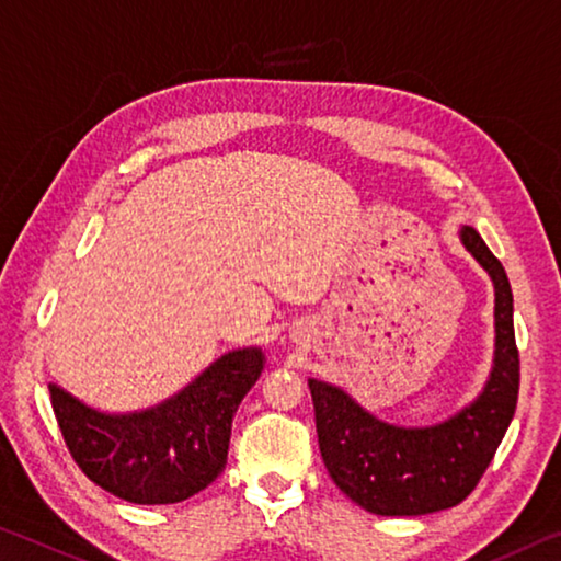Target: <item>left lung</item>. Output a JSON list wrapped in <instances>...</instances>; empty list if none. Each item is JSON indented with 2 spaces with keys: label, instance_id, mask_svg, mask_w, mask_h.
Segmentation results:
<instances>
[{
  "label": "left lung",
  "instance_id": "obj_1",
  "mask_svg": "<svg viewBox=\"0 0 561 561\" xmlns=\"http://www.w3.org/2000/svg\"><path fill=\"white\" fill-rule=\"evenodd\" d=\"M459 239L494 284V359L474 402L430 426L379 420L342 387L309 379L319 451L334 484L381 517H420L465 502L504 439L519 394L514 299L502 262L474 227Z\"/></svg>",
  "mask_w": 561,
  "mask_h": 561
}]
</instances>
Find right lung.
I'll return each instance as SVG.
<instances>
[{
	"instance_id": "right-lung-1",
	"label": "right lung",
	"mask_w": 561,
	"mask_h": 561,
	"mask_svg": "<svg viewBox=\"0 0 561 561\" xmlns=\"http://www.w3.org/2000/svg\"><path fill=\"white\" fill-rule=\"evenodd\" d=\"M262 369V346H239L137 412H102L59 385L49 394L61 437L94 484L131 504H176L221 474L234 412Z\"/></svg>"
}]
</instances>
